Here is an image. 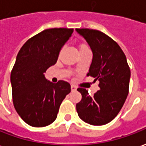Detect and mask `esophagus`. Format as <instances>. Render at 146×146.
Listing matches in <instances>:
<instances>
[{
	"mask_svg": "<svg viewBox=\"0 0 146 146\" xmlns=\"http://www.w3.org/2000/svg\"><path fill=\"white\" fill-rule=\"evenodd\" d=\"M71 90L72 91H76V87L74 85H71Z\"/></svg>",
	"mask_w": 146,
	"mask_h": 146,
	"instance_id": "obj_1",
	"label": "esophagus"
}]
</instances>
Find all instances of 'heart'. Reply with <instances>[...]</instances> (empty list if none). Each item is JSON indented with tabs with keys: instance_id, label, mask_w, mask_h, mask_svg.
Segmentation results:
<instances>
[{
	"instance_id": "heart-1",
	"label": "heart",
	"mask_w": 146,
	"mask_h": 146,
	"mask_svg": "<svg viewBox=\"0 0 146 146\" xmlns=\"http://www.w3.org/2000/svg\"><path fill=\"white\" fill-rule=\"evenodd\" d=\"M78 48H79V51H80V53L87 51V50H90L89 46H88L86 43H84V42H80V43H79V45H78Z\"/></svg>"
}]
</instances>
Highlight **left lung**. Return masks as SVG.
Instances as JSON below:
<instances>
[{"instance_id":"1","label":"left lung","mask_w":146,"mask_h":146,"mask_svg":"<svg viewBox=\"0 0 146 146\" xmlns=\"http://www.w3.org/2000/svg\"><path fill=\"white\" fill-rule=\"evenodd\" d=\"M86 40L93 58L87 76L100 81L93 96L83 88H77L82 96L76 104L78 116L93 126H102L115 118L129 93L130 70L125 54L111 38L98 30L76 28Z\"/></svg>"}]
</instances>
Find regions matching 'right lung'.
Segmentation results:
<instances>
[{"mask_svg": "<svg viewBox=\"0 0 146 146\" xmlns=\"http://www.w3.org/2000/svg\"><path fill=\"white\" fill-rule=\"evenodd\" d=\"M73 32V28L42 31L29 38L16 56L10 78L13 104L20 118L30 126L51 124L62 102L71 92L68 82L52 83L44 73L57 62L59 52Z\"/></svg>", "mask_w": 146, "mask_h": 146, "instance_id": "add662e5", "label": "right lung"}]
</instances>
